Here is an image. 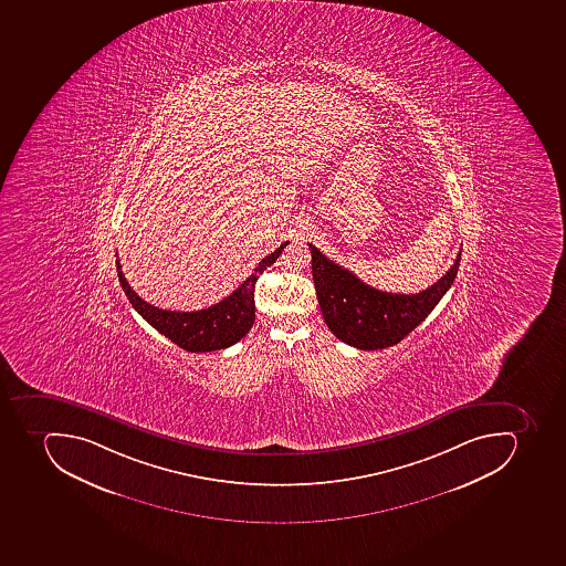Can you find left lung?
Listing matches in <instances>:
<instances>
[{"label":"left lung","mask_w":566,"mask_h":566,"mask_svg":"<svg viewBox=\"0 0 566 566\" xmlns=\"http://www.w3.org/2000/svg\"><path fill=\"white\" fill-rule=\"evenodd\" d=\"M313 281L332 334L358 349H384L405 339L437 307L457 279L461 250L449 272L417 294L387 293L364 284L346 268L325 258L314 244Z\"/></svg>","instance_id":"obj_1"}]
</instances>
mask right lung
Masks as SVG:
<instances>
[{"label": "right lung", "instance_id": "add662e5", "mask_svg": "<svg viewBox=\"0 0 566 566\" xmlns=\"http://www.w3.org/2000/svg\"><path fill=\"white\" fill-rule=\"evenodd\" d=\"M287 243L290 241H285L275 252L266 255L234 293L229 294L222 302L195 313L165 311L142 300L133 291L132 285L127 284L117 259L118 281L136 313L179 348L191 353L217 352V349L229 348L249 334L255 319V302H253L255 282L266 268L275 263Z\"/></svg>", "mask_w": 566, "mask_h": 566}]
</instances>
